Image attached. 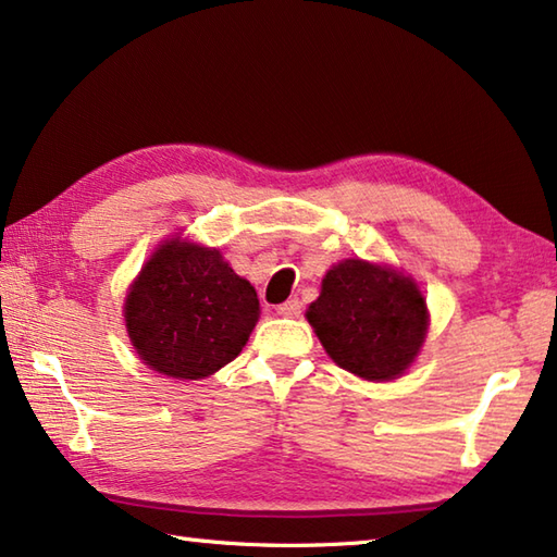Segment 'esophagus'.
Instances as JSON below:
<instances>
[{
  "mask_svg": "<svg viewBox=\"0 0 557 557\" xmlns=\"http://www.w3.org/2000/svg\"><path fill=\"white\" fill-rule=\"evenodd\" d=\"M299 312H301V301L297 297L282 301V305L277 307V314H282V317H299Z\"/></svg>",
  "mask_w": 557,
  "mask_h": 557,
  "instance_id": "esophagus-1",
  "label": "esophagus"
}]
</instances>
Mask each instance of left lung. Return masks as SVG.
<instances>
[{
    "label": "left lung",
    "mask_w": 557,
    "mask_h": 557,
    "mask_svg": "<svg viewBox=\"0 0 557 557\" xmlns=\"http://www.w3.org/2000/svg\"><path fill=\"white\" fill-rule=\"evenodd\" d=\"M307 319L326 354L366 381L400 375L428 332V307L414 282L366 260L329 270Z\"/></svg>",
    "instance_id": "left-lung-1"
}]
</instances>
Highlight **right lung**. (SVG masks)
<instances>
[{"label":"right lung","mask_w":557,"mask_h":557,"mask_svg":"<svg viewBox=\"0 0 557 557\" xmlns=\"http://www.w3.org/2000/svg\"><path fill=\"white\" fill-rule=\"evenodd\" d=\"M260 301L219 250L172 240L139 272L125 301L132 346L169 379H203L231 363L258 322Z\"/></svg>","instance_id":"obj_1"}]
</instances>
